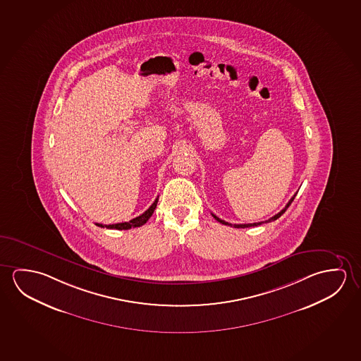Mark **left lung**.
<instances>
[{
    "label": "left lung",
    "mask_w": 361,
    "mask_h": 361,
    "mask_svg": "<svg viewBox=\"0 0 361 361\" xmlns=\"http://www.w3.org/2000/svg\"><path fill=\"white\" fill-rule=\"evenodd\" d=\"M296 195H298V193H296ZM296 195H293L291 200H288V203H287L286 207H285V208H283V209H282L281 212L277 213V214H275L274 217L269 218V219H267V221H264V222H256V224H228V222H226V221H224V219H221V218H218L217 216H214V214H212V216L213 217H214V219H216V221H218V222H219V224H226V226H231V227L233 226L235 228H248V227H255V226H258V224H269V222L276 221L277 218H280L281 216L283 214V213L286 212L287 208H288V207H290V204H291L292 200H295V197H296Z\"/></svg>",
    "instance_id": "obj_1"
}]
</instances>
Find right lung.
Instances as JSON below:
<instances>
[{
	"instance_id": "1",
	"label": "right lung",
	"mask_w": 361,
	"mask_h": 361,
	"mask_svg": "<svg viewBox=\"0 0 361 361\" xmlns=\"http://www.w3.org/2000/svg\"><path fill=\"white\" fill-rule=\"evenodd\" d=\"M157 203H158V198L154 200V203H153L152 206L149 207L148 209H147L143 214H140V216H137V217L133 218V219H130L129 222H121V224H97L99 227H102V228L106 227V228L110 229H130L135 228V227H140V226H143V224H147V221H148L149 218L152 217V214H153L155 208H157Z\"/></svg>"
}]
</instances>
